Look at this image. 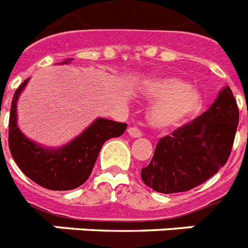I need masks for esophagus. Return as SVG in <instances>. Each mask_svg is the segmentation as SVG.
I'll use <instances>...</instances> for the list:
<instances>
[{
    "instance_id": "obj_1",
    "label": "esophagus",
    "mask_w": 248,
    "mask_h": 248,
    "mask_svg": "<svg viewBox=\"0 0 248 248\" xmlns=\"http://www.w3.org/2000/svg\"><path fill=\"white\" fill-rule=\"evenodd\" d=\"M128 133H129L130 137H133V138L142 136V132H140L137 126H129V128H128Z\"/></svg>"
}]
</instances>
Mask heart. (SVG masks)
Masks as SVG:
<instances>
[{"label":"heart","mask_w":248,"mask_h":248,"mask_svg":"<svg viewBox=\"0 0 248 248\" xmlns=\"http://www.w3.org/2000/svg\"><path fill=\"white\" fill-rule=\"evenodd\" d=\"M147 92L151 100L160 101L148 115L150 124L156 129H175L199 115L202 108L201 93L177 77L152 80Z\"/></svg>","instance_id":"heart-1"}]
</instances>
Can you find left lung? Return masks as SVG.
Listing matches in <instances>:
<instances>
[{
    "label": "left lung",
    "mask_w": 248,
    "mask_h": 248,
    "mask_svg": "<svg viewBox=\"0 0 248 248\" xmlns=\"http://www.w3.org/2000/svg\"><path fill=\"white\" fill-rule=\"evenodd\" d=\"M238 122V105L225 87L207 111L158 140L140 171L144 184L169 195L205 183L227 164Z\"/></svg>",
    "instance_id": "left-lung-1"
}]
</instances>
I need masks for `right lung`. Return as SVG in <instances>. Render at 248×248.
I'll return each mask as SVG.
<instances>
[{"label":"right lung","mask_w":248,"mask_h":248,"mask_svg":"<svg viewBox=\"0 0 248 248\" xmlns=\"http://www.w3.org/2000/svg\"><path fill=\"white\" fill-rule=\"evenodd\" d=\"M27 82L28 79L17 87L11 102L9 119L10 152L21 171L41 187L52 191L74 189L88 179L105 142L122 136L125 132L126 124L97 119L68 146L56 151L45 150L25 138L16 126V101Z\"/></svg>","instance_id":"add662e5"}]
</instances>
